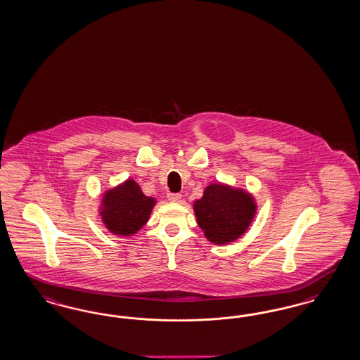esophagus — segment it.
<instances>
[{
	"label": "esophagus",
	"mask_w": 360,
	"mask_h": 360,
	"mask_svg": "<svg viewBox=\"0 0 360 360\" xmlns=\"http://www.w3.org/2000/svg\"><path fill=\"white\" fill-rule=\"evenodd\" d=\"M181 198H182V195L179 193H169L167 194V199L172 202H178V200H181Z\"/></svg>",
	"instance_id": "34e87169"
}]
</instances>
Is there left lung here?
Listing matches in <instances>:
<instances>
[{
    "mask_svg": "<svg viewBox=\"0 0 360 360\" xmlns=\"http://www.w3.org/2000/svg\"><path fill=\"white\" fill-rule=\"evenodd\" d=\"M194 211L206 238L212 243L226 245L248 230L257 206L248 193L214 184L206 187L202 199L195 200Z\"/></svg>",
    "mask_w": 360,
    "mask_h": 360,
    "instance_id": "obj_1",
    "label": "left lung"
}]
</instances>
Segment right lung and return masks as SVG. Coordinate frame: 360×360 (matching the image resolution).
<instances>
[{
	"mask_svg": "<svg viewBox=\"0 0 360 360\" xmlns=\"http://www.w3.org/2000/svg\"><path fill=\"white\" fill-rule=\"evenodd\" d=\"M154 203L155 200L146 197L136 181L127 179L105 193L101 207L102 221L112 234H136L149 221Z\"/></svg>",
	"mask_w": 360,
	"mask_h": 360,
	"instance_id": "add662e5",
	"label": "right lung"
}]
</instances>
